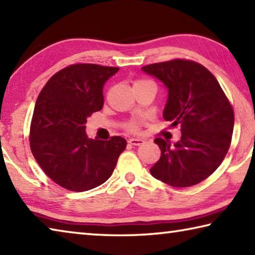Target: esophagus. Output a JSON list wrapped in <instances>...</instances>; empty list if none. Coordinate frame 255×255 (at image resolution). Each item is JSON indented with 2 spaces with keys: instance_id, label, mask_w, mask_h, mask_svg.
Segmentation results:
<instances>
[{
  "instance_id": "1",
  "label": "esophagus",
  "mask_w": 255,
  "mask_h": 255,
  "mask_svg": "<svg viewBox=\"0 0 255 255\" xmlns=\"http://www.w3.org/2000/svg\"><path fill=\"white\" fill-rule=\"evenodd\" d=\"M128 143L133 146H139L144 144V139H141V138H129Z\"/></svg>"
}]
</instances>
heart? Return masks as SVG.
I'll return each mask as SVG.
<instances>
[{"mask_svg":"<svg viewBox=\"0 0 255 255\" xmlns=\"http://www.w3.org/2000/svg\"><path fill=\"white\" fill-rule=\"evenodd\" d=\"M143 82H147V81H137V82H135V83H143ZM129 128H131V129H133L135 128V125H129Z\"/></svg>","mask_w":255,"mask_h":255,"instance_id":"1","label":"heart"}]
</instances>
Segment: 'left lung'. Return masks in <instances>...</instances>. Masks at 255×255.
<instances>
[{
    "instance_id": "8db88e82",
    "label": "left lung",
    "mask_w": 255,
    "mask_h": 255,
    "mask_svg": "<svg viewBox=\"0 0 255 255\" xmlns=\"http://www.w3.org/2000/svg\"><path fill=\"white\" fill-rule=\"evenodd\" d=\"M141 71L167 89L163 118L181 130L174 144L155 138L161 157L150 174L172 187L198 184L214 173L230 148L234 128L231 103L216 77L198 63L174 59Z\"/></svg>"
}]
</instances>
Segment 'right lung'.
Listing matches in <instances>:
<instances>
[{
    "label": "right lung",
    "mask_w": 255,
    "mask_h": 255,
    "mask_svg": "<svg viewBox=\"0 0 255 255\" xmlns=\"http://www.w3.org/2000/svg\"><path fill=\"white\" fill-rule=\"evenodd\" d=\"M118 67L75 64L51 77L34 106L30 147L49 178L71 191L91 190L110 178L127 141L89 138L85 123L103 107V85Z\"/></svg>",
    "instance_id": "right-lung-1"
}]
</instances>
